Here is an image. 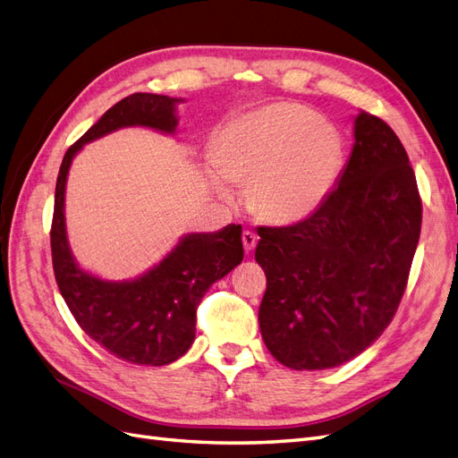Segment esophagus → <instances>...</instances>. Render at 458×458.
Returning a JSON list of instances; mask_svg holds the SVG:
<instances>
[{"label":"esophagus","mask_w":458,"mask_h":458,"mask_svg":"<svg viewBox=\"0 0 458 458\" xmlns=\"http://www.w3.org/2000/svg\"><path fill=\"white\" fill-rule=\"evenodd\" d=\"M242 244L246 252H252L258 244V234L254 231H242Z\"/></svg>","instance_id":"esophagus-1"}]
</instances>
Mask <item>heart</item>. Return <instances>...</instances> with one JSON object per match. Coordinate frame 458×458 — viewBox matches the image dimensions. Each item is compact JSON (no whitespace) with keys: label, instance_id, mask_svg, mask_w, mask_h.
Masks as SVG:
<instances>
[{"label":"heart","instance_id":"b5f03b06","mask_svg":"<svg viewBox=\"0 0 458 458\" xmlns=\"http://www.w3.org/2000/svg\"><path fill=\"white\" fill-rule=\"evenodd\" d=\"M342 164L340 131L303 105L283 101L233 120L221 133L214 170L227 197V179L250 183L248 200L259 216L294 224L321 208Z\"/></svg>","mask_w":458,"mask_h":458}]
</instances>
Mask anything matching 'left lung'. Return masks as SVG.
<instances>
[{
    "label": "left lung",
    "instance_id": "left-lung-1",
    "mask_svg": "<svg viewBox=\"0 0 458 458\" xmlns=\"http://www.w3.org/2000/svg\"><path fill=\"white\" fill-rule=\"evenodd\" d=\"M420 224L405 147L359 110L352 157L321 208L293 225L258 227L267 276L259 330L276 361L323 370L365 352L403 298Z\"/></svg>",
    "mask_w": 458,
    "mask_h": 458
}]
</instances>
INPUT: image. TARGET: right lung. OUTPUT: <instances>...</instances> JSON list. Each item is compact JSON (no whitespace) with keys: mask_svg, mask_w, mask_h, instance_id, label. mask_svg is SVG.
Wrapping results in <instances>:
<instances>
[{"mask_svg":"<svg viewBox=\"0 0 458 458\" xmlns=\"http://www.w3.org/2000/svg\"><path fill=\"white\" fill-rule=\"evenodd\" d=\"M175 103L165 95L133 93L110 106L68 147L55 187L49 233L55 281L81 330L108 353L133 365H168L191 348L197 308L206 290L242 261L241 225L192 233L140 279L108 283L81 271L71 254L64 229V185L74 155L97 137L123 126L174 133Z\"/></svg>","mask_w":458,"mask_h":458,"instance_id":"right-lung-1","label":"right lung"}]
</instances>
